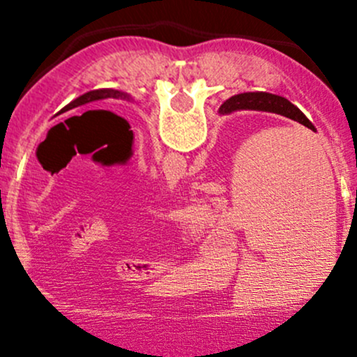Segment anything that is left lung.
<instances>
[{
	"mask_svg": "<svg viewBox=\"0 0 357 357\" xmlns=\"http://www.w3.org/2000/svg\"><path fill=\"white\" fill-rule=\"evenodd\" d=\"M105 98L129 100V96L126 95V93L117 91V89H95V91H89V93H86V95H82V96H79V98H75L74 102H70L67 107H63V109L60 110L59 114H63V112L75 109V107L86 105V103H89V102H96V100H105Z\"/></svg>",
	"mask_w": 357,
	"mask_h": 357,
	"instance_id": "obj_1",
	"label": "left lung"
}]
</instances>
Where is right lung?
<instances>
[{
    "label": "right lung",
    "mask_w": 357,
    "mask_h": 357,
    "mask_svg": "<svg viewBox=\"0 0 357 357\" xmlns=\"http://www.w3.org/2000/svg\"><path fill=\"white\" fill-rule=\"evenodd\" d=\"M235 110H262V112H273V114L285 115L291 121L301 122L302 126L309 128L311 131H316L314 126L309 122V119L302 114L294 103L283 96L271 95V93H242V95H235L229 100H226L221 107H219V114H231Z\"/></svg>",
    "instance_id": "1"
}]
</instances>
